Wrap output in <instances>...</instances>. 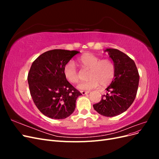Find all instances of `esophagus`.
Here are the masks:
<instances>
[{
	"mask_svg": "<svg viewBox=\"0 0 159 159\" xmlns=\"http://www.w3.org/2000/svg\"><path fill=\"white\" fill-rule=\"evenodd\" d=\"M89 93V91H81V93L82 95H85V94H88Z\"/></svg>",
	"mask_w": 159,
	"mask_h": 159,
	"instance_id": "34e87169",
	"label": "esophagus"
}]
</instances>
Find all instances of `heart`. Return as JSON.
Wrapping results in <instances>:
<instances>
[{"label": "heart", "mask_w": 159, "mask_h": 159, "mask_svg": "<svg viewBox=\"0 0 159 159\" xmlns=\"http://www.w3.org/2000/svg\"><path fill=\"white\" fill-rule=\"evenodd\" d=\"M79 65L85 70H89L88 78L85 83L81 84L78 89L88 91L98 87L109 85L113 80L115 74V66L112 60L109 59L101 60L100 57L91 54H85L78 60ZM64 75L66 79L71 84H78L80 78L74 61H70L64 68Z\"/></svg>", "instance_id": "heart-1"}]
</instances>
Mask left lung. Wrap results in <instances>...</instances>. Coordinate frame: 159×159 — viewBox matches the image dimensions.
<instances>
[{
    "mask_svg": "<svg viewBox=\"0 0 159 159\" xmlns=\"http://www.w3.org/2000/svg\"><path fill=\"white\" fill-rule=\"evenodd\" d=\"M115 66V74L106 88L109 92L102 96V100L94 104V109L105 117H115L121 114L131 105L135 99L139 75L134 61L117 49L105 50Z\"/></svg>",
    "mask_w": 159,
    "mask_h": 159,
    "instance_id": "8db88e82",
    "label": "left lung"
}]
</instances>
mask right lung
Masks as SVG:
<instances>
[{"mask_svg":"<svg viewBox=\"0 0 159 159\" xmlns=\"http://www.w3.org/2000/svg\"><path fill=\"white\" fill-rule=\"evenodd\" d=\"M78 51L56 49L46 52L34 61L28 82L34 103L40 111L52 119H63L74 111L81 93L64 75L65 65Z\"/></svg>","mask_w":159,"mask_h":159,"instance_id":"obj_1","label":"right lung"}]
</instances>
